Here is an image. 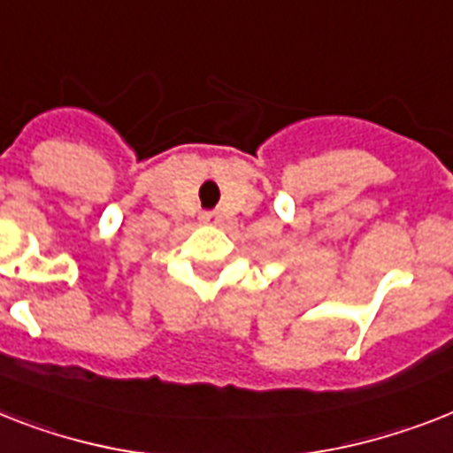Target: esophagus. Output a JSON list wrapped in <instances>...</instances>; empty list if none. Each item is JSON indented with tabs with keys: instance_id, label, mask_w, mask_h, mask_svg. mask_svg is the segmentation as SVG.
Masks as SVG:
<instances>
[{
	"instance_id": "34e87169",
	"label": "esophagus",
	"mask_w": 453,
	"mask_h": 453,
	"mask_svg": "<svg viewBox=\"0 0 453 453\" xmlns=\"http://www.w3.org/2000/svg\"><path fill=\"white\" fill-rule=\"evenodd\" d=\"M200 220L204 223V226H219L220 214H219V211H202Z\"/></svg>"
}]
</instances>
